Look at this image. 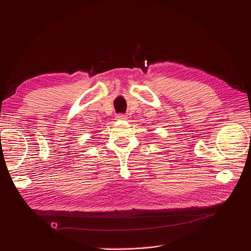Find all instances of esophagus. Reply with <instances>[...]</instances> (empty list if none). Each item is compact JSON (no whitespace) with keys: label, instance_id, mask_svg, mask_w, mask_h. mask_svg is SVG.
<instances>
[{"label":"esophagus","instance_id":"obj_1","mask_svg":"<svg viewBox=\"0 0 251 251\" xmlns=\"http://www.w3.org/2000/svg\"><path fill=\"white\" fill-rule=\"evenodd\" d=\"M127 118V116L126 115V114H117L116 115V119H118V120H125V119H126Z\"/></svg>","mask_w":251,"mask_h":251}]
</instances>
